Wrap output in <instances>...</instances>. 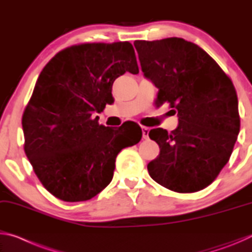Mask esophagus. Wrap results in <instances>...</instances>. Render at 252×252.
Returning a JSON list of instances; mask_svg holds the SVG:
<instances>
[{
  "label": "esophagus",
  "mask_w": 252,
  "mask_h": 252,
  "mask_svg": "<svg viewBox=\"0 0 252 252\" xmlns=\"http://www.w3.org/2000/svg\"><path fill=\"white\" fill-rule=\"evenodd\" d=\"M149 131H150V129L147 126H142V136L143 139H148L149 138Z\"/></svg>",
  "instance_id": "1"
}]
</instances>
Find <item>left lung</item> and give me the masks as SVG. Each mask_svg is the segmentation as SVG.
I'll return each instance as SVG.
<instances>
[{
    "mask_svg": "<svg viewBox=\"0 0 252 252\" xmlns=\"http://www.w3.org/2000/svg\"><path fill=\"white\" fill-rule=\"evenodd\" d=\"M133 44L144 76L159 90L157 104L170 103L179 121L171 133L161 127L149 132L160 148L149 174L176 192L202 190L227 164L240 131L236 89L192 42L168 37Z\"/></svg>",
    "mask_w": 252,
    "mask_h": 252,
    "instance_id": "obj_1",
    "label": "left lung"
}]
</instances>
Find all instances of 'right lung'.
I'll return each mask as SVG.
<instances>
[{
  "mask_svg": "<svg viewBox=\"0 0 252 252\" xmlns=\"http://www.w3.org/2000/svg\"><path fill=\"white\" fill-rule=\"evenodd\" d=\"M139 73L129 42L87 43L59 52L44 66L22 119L24 151L42 185L66 202L87 201L113 178L116 158L141 140L136 123L100 126L119 76Z\"/></svg>",
  "mask_w": 252,
  "mask_h": 252,
  "instance_id": "right-lung-1",
  "label": "right lung"
}]
</instances>
